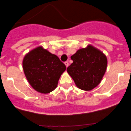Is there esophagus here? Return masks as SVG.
I'll use <instances>...</instances> for the list:
<instances>
[{
	"instance_id": "34e87169",
	"label": "esophagus",
	"mask_w": 131,
	"mask_h": 131,
	"mask_svg": "<svg viewBox=\"0 0 131 131\" xmlns=\"http://www.w3.org/2000/svg\"><path fill=\"white\" fill-rule=\"evenodd\" d=\"M64 64H65L67 67H69V62H64Z\"/></svg>"
}]
</instances>
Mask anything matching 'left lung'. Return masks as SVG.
<instances>
[{"mask_svg": "<svg viewBox=\"0 0 131 131\" xmlns=\"http://www.w3.org/2000/svg\"><path fill=\"white\" fill-rule=\"evenodd\" d=\"M71 58L73 63L67 71L79 89L91 91L100 83L107 67V58L101 51L89 45Z\"/></svg>", "mask_w": 131, "mask_h": 131, "instance_id": "obj_1", "label": "left lung"}]
</instances>
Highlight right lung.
Segmentation results:
<instances>
[{"mask_svg":"<svg viewBox=\"0 0 131 131\" xmlns=\"http://www.w3.org/2000/svg\"><path fill=\"white\" fill-rule=\"evenodd\" d=\"M23 67L26 78L34 89L41 93H49L56 89L65 64L57 56L42 47H38L25 55Z\"/></svg>","mask_w":131,"mask_h":131,"instance_id":"right-lung-1","label":"right lung"}]
</instances>
